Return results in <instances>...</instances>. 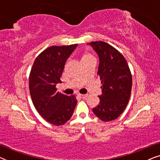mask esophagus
<instances>
[{
	"label": "esophagus",
	"instance_id": "1",
	"mask_svg": "<svg viewBox=\"0 0 160 160\" xmlns=\"http://www.w3.org/2000/svg\"><path fill=\"white\" fill-rule=\"evenodd\" d=\"M78 96L80 98H82V99H85V98H87V97L88 96V95H82V94H78Z\"/></svg>",
	"mask_w": 160,
	"mask_h": 160
}]
</instances>
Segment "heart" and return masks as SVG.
Listing matches in <instances>:
<instances>
[{"label": "heart", "mask_w": 160, "mask_h": 160, "mask_svg": "<svg viewBox=\"0 0 160 160\" xmlns=\"http://www.w3.org/2000/svg\"><path fill=\"white\" fill-rule=\"evenodd\" d=\"M90 58H92V56L91 54H89V52H84L82 56V60L81 61H83V60H88V59H90Z\"/></svg>", "instance_id": "heart-1"}]
</instances>
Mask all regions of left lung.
Segmentation results:
<instances>
[{"label": "left lung", "instance_id": "obj_1", "mask_svg": "<svg viewBox=\"0 0 160 160\" xmlns=\"http://www.w3.org/2000/svg\"><path fill=\"white\" fill-rule=\"evenodd\" d=\"M87 44L92 47L99 57L98 74L102 83L100 104L92 108L100 120L116 119L128 106L132 90V74L124 56L114 47L103 41Z\"/></svg>", "mask_w": 160, "mask_h": 160}]
</instances>
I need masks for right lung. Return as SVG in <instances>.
Segmentation results:
<instances>
[{"instance_id": "add662e5", "label": "right lung", "mask_w": 160, "mask_h": 160, "mask_svg": "<svg viewBox=\"0 0 160 160\" xmlns=\"http://www.w3.org/2000/svg\"><path fill=\"white\" fill-rule=\"evenodd\" d=\"M78 44L52 46L36 58L29 76V89L32 103L39 114L54 125H62L71 119L77 103L74 95L57 92V84L67 59Z\"/></svg>"}]
</instances>
